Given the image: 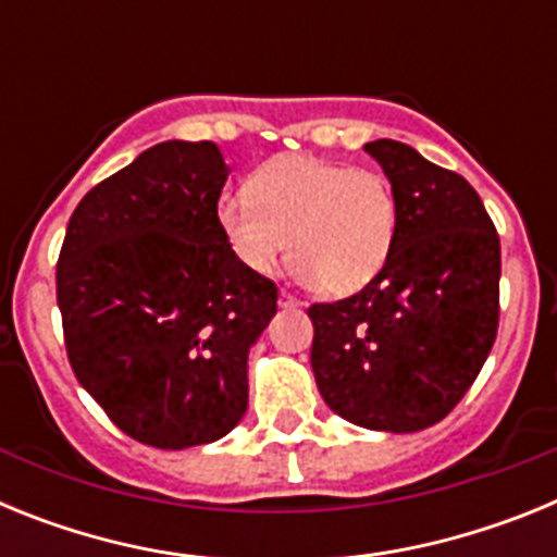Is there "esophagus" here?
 Instances as JSON below:
<instances>
[{
	"label": "esophagus",
	"mask_w": 557,
	"mask_h": 557,
	"mask_svg": "<svg viewBox=\"0 0 557 557\" xmlns=\"http://www.w3.org/2000/svg\"><path fill=\"white\" fill-rule=\"evenodd\" d=\"M278 304H282V307H301V301H298L295 295H289L287 289H282V295H278Z\"/></svg>",
	"instance_id": "esophagus-1"
}]
</instances>
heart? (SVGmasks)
Instances as JSON below:
<instances>
[{
	"instance_id": "b5f03b06",
	"label": "heart",
	"mask_w": 557,
	"mask_h": 557,
	"mask_svg": "<svg viewBox=\"0 0 557 557\" xmlns=\"http://www.w3.org/2000/svg\"><path fill=\"white\" fill-rule=\"evenodd\" d=\"M218 223L231 253L270 275L293 253V273L326 295H351L385 268L398 228L391 181L376 170L278 156L223 198Z\"/></svg>"
}]
</instances>
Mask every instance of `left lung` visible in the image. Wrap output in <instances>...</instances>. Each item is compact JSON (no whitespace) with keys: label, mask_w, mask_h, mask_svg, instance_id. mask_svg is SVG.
<instances>
[{"label":"left lung","mask_w":557,"mask_h":557,"mask_svg":"<svg viewBox=\"0 0 557 557\" xmlns=\"http://www.w3.org/2000/svg\"><path fill=\"white\" fill-rule=\"evenodd\" d=\"M398 203L385 268L337 304H314L312 371L351 424L418 432L466 396L499 326V236L480 195L410 145L368 141Z\"/></svg>","instance_id":"1"}]
</instances>
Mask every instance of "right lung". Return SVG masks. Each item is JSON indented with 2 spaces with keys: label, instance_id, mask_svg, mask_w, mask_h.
Segmentation results:
<instances>
[{
  "label": "right lung",
  "instance_id": "obj_1",
  "mask_svg": "<svg viewBox=\"0 0 557 557\" xmlns=\"http://www.w3.org/2000/svg\"><path fill=\"white\" fill-rule=\"evenodd\" d=\"M228 164L214 141H161L77 203L58 309L77 382L156 449L228 435L248 410V354L278 289L218 223Z\"/></svg>",
  "mask_w": 557,
  "mask_h": 557
}]
</instances>
